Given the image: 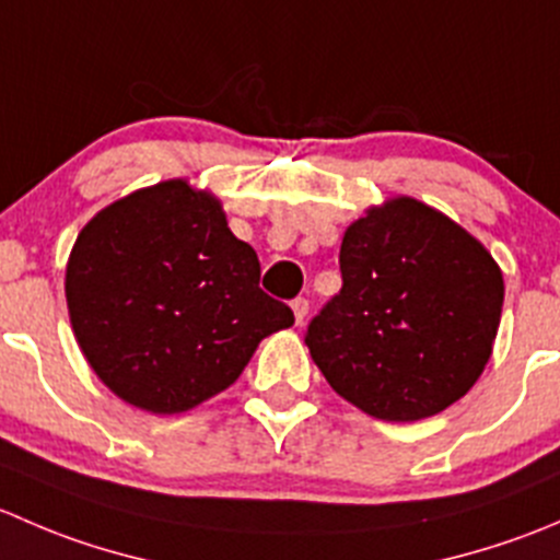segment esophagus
<instances>
[{
  "label": "esophagus",
  "mask_w": 560,
  "mask_h": 560,
  "mask_svg": "<svg viewBox=\"0 0 560 560\" xmlns=\"http://www.w3.org/2000/svg\"><path fill=\"white\" fill-rule=\"evenodd\" d=\"M292 314H295L298 325H303V319H306V314H308L306 298H295V301H292Z\"/></svg>",
  "instance_id": "obj_1"
}]
</instances>
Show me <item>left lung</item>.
<instances>
[{
  "mask_svg": "<svg viewBox=\"0 0 560 560\" xmlns=\"http://www.w3.org/2000/svg\"><path fill=\"white\" fill-rule=\"evenodd\" d=\"M343 287L308 325L316 369L343 400L415 422L460 400L493 354L499 262L468 230L415 197H387L343 233Z\"/></svg>",
  "mask_w": 560,
  "mask_h": 560,
  "instance_id": "8db88e82",
  "label": "left lung"
}]
</instances>
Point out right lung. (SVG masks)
<instances>
[{
	"label": "right lung",
	"mask_w": 560,
	"mask_h": 560,
	"mask_svg": "<svg viewBox=\"0 0 560 560\" xmlns=\"http://www.w3.org/2000/svg\"><path fill=\"white\" fill-rule=\"evenodd\" d=\"M83 358L113 395L180 415L228 389L292 308L259 290L257 252L217 195L160 180L105 206L78 233L65 276Z\"/></svg>",
	"instance_id": "add662e5"
}]
</instances>
